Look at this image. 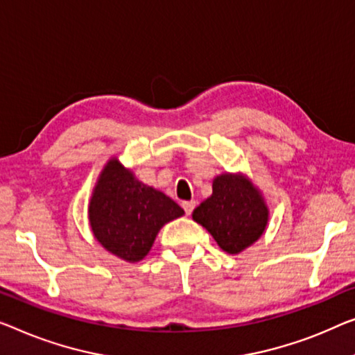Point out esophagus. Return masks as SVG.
I'll return each mask as SVG.
<instances>
[{
    "instance_id": "1",
    "label": "esophagus",
    "mask_w": 355,
    "mask_h": 355,
    "mask_svg": "<svg viewBox=\"0 0 355 355\" xmlns=\"http://www.w3.org/2000/svg\"><path fill=\"white\" fill-rule=\"evenodd\" d=\"M182 207H183V210H184V214L191 215L194 207H196V202H194V200H183Z\"/></svg>"
}]
</instances>
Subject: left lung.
Listing matches in <instances>:
<instances>
[{
	"mask_svg": "<svg viewBox=\"0 0 355 355\" xmlns=\"http://www.w3.org/2000/svg\"><path fill=\"white\" fill-rule=\"evenodd\" d=\"M193 220L214 236L220 248L239 253L263 234L268 207L247 178L225 173L214 180L211 196L194 209Z\"/></svg>",
	"mask_w": 355,
	"mask_h": 355,
	"instance_id": "1",
	"label": "left lung"
}]
</instances>
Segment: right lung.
Instances as JSON below:
<instances>
[{"instance_id":"add662e5","label":"right lung","mask_w":355,"mask_h":355,"mask_svg":"<svg viewBox=\"0 0 355 355\" xmlns=\"http://www.w3.org/2000/svg\"><path fill=\"white\" fill-rule=\"evenodd\" d=\"M183 214L177 202L135 180L118 159L103 168L89 204L95 239L127 261L145 258L162 226Z\"/></svg>"}]
</instances>
